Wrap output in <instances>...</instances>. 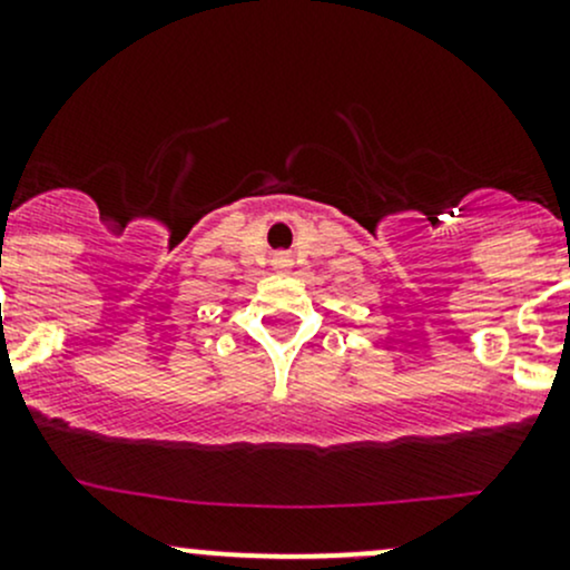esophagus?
<instances>
[{"mask_svg":"<svg viewBox=\"0 0 570 570\" xmlns=\"http://www.w3.org/2000/svg\"><path fill=\"white\" fill-rule=\"evenodd\" d=\"M275 262H278L281 267H289V256H278V259H275Z\"/></svg>","mask_w":570,"mask_h":570,"instance_id":"1","label":"esophagus"}]
</instances>
